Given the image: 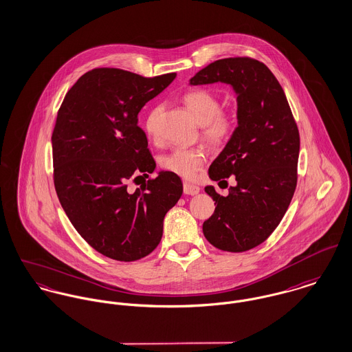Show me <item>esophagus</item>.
Masks as SVG:
<instances>
[{"label":"esophagus","instance_id":"34e87169","mask_svg":"<svg viewBox=\"0 0 352 352\" xmlns=\"http://www.w3.org/2000/svg\"><path fill=\"white\" fill-rule=\"evenodd\" d=\"M183 190H184L186 195H197L200 192V188L195 184H191V183H184Z\"/></svg>","mask_w":352,"mask_h":352}]
</instances>
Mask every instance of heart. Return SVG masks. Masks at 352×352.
Segmentation results:
<instances>
[{
  "instance_id": "heart-1",
  "label": "heart",
  "mask_w": 352,
  "mask_h": 352,
  "mask_svg": "<svg viewBox=\"0 0 352 352\" xmlns=\"http://www.w3.org/2000/svg\"><path fill=\"white\" fill-rule=\"evenodd\" d=\"M183 103L193 117L203 125L201 137L214 148H224L236 131L235 117L222 110V99L210 89H193L183 96ZM162 104L149 109L144 120V129L149 135H156ZM207 153L201 148H176L161 157L162 169L184 179H192L206 165Z\"/></svg>"
}]
</instances>
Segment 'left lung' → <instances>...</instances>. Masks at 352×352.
<instances>
[{
  "instance_id": "1",
  "label": "left lung",
  "mask_w": 352,
  "mask_h": 352,
  "mask_svg": "<svg viewBox=\"0 0 352 352\" xmlns=\"http://www.w3.org/2000/svg\"><path fill=\"white\" fill-rule=\"evenodd\" d=\"M215 82L230 83L238 94V128L208 172L226 187L234 175L236 186L227 196L204 188L217 206L203 234L219 250L242 253L265 242L288 210L297 186L300 134L281 85L262 62L226 58L191 79V85Z\"/></svg>"
}]
</instances>
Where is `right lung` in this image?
<instances>
[{
    "label": "right lung",
    "mask_w": 352,
    "mask_h": 352,
    "mask_svg": "<svg viewBox=\"0 0 352 352\" xmlns=\"http://www.w3.org/2000/svg\"><path fill=\"white\" fill-rule=\"evenodd\" d=\"M175 78V72L145 78L94 68L68 90L58 111L55 190L80 236L111 259L131 262L151 254L160 243L165 214L183 193L182 179L168 170L134 192L127 188L156 168L137 116Z\"/></svg>",
    "instance_id": "right-lung-1"
}]
</instances>
